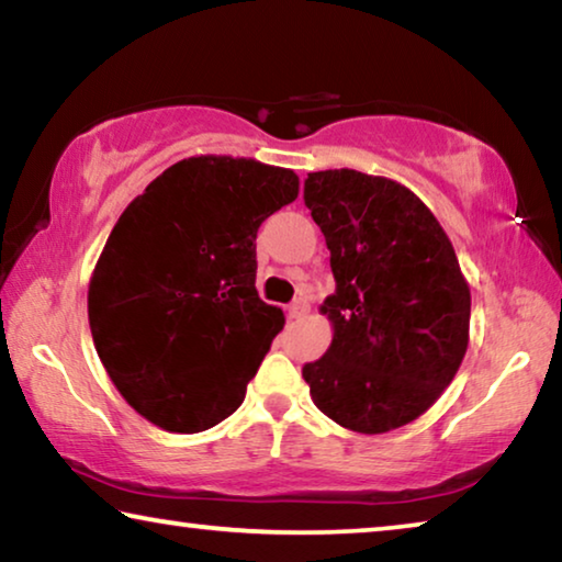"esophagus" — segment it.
Segmentation results:
<instances>
[{"instance_id": "esophagus-1", "label": "esophagus", "mask_w": 562, "mask_h": 562, "mask_svg": "<svg viewBox=\"0 0 562 562\" xmlns=\"http://www.w3.org/2000/svg\"><path fill=\"white\" fill-rule=\"evenodd\" d=\"M307 310H310V305H307V300H295L292 302V305L288 307V315L290 317H302V315H307Z\"/></svg>"}]
</instances>
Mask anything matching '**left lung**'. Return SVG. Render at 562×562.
<instances>
[{
    "instance_id": "obj_1",
    "label": "left lung",
    "mask_w": 562,
    "mask_h": 562,
    "mask_svg": "<svg viewBox=\"0 0 562 562\" xmlns=\"http://www.w3.org/2000/svg\"><path fill=\"white\" fill-rule=\"evenodd\" d=\"M335 295L327 352L302 368L329 420L382 435L420 417L458 375L470 340V288L440 222L405 184L358 169L305 180Z\"/></svg>"
}]
</instances>
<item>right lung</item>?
Returning <instances> with one entry per match:
<instances>
[{
	"label": "right lung",
	"instance_id": "obj_1",
	"mask_svg": "<svg viewBox=\"0 0 562 562\" xmlns=\"http://www.w3.org/2000/svg\"><path fill=\"white\" fill-rule=\"evenodd\" d=\"M297 192L292 169L198 155L122 212L89 278L87 313L106 375L145 420L192 435L243 405L284 325L257 295V229Z\"/></svg>",
	"mask_w": 562,
	"mask_h": 562
}]
</instances>
